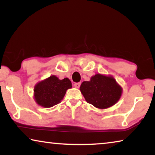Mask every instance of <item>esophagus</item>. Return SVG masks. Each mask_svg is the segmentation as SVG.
<instances>
[{
  "mask_svg": "<svg viewBox=\"0 0 155 155\" xmlns=\"http://www.w3.org/2000/svg\"><path fill=\"white\" fill-rule=\"evenodd\" d=\"M74 85L76 88H79L81 86V83H74Z\"/></svg>",
  "mask_w": 155,
  "mask_h": 155,
  "instance_id": "obj_1",
  "label": "esophagus"
}]
</instances>
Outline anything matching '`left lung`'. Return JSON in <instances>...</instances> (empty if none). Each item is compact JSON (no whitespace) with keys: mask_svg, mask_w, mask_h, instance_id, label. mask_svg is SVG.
Here are the masks:
<instances>
[{"mask_svg":"<svg viewBox=\"0 0 155 155\" xmlns=\"http://www.w3.org/2000/svg\"><path fill=\"white\" fill-rule=\"evenodd\" d=\"M80 90L85 101L96 108L107 109L117 103L122 88L111 76L96 74L90 81H83Z\"/></svg>","mask_w":155,"mask_h":155,"instance_id":"left-lung-1","label":"left lung"}]
</instances>
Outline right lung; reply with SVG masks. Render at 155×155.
I'll return each mask as SVG.
<instances>
[{"label":"right lung","mask_w":155,"mask_h":155,"mask_svg":"<svg viewBox=\"0 0 155 155\" xmlns=\"http://www.w3.org/2000/svg\"><path fill=\"white\" fill-rule=\"evenodd\" d=\"M72 87V83L68 78L60 80L52 75L37 83L34 87V99L36 103L49 108L61 103L66 91Z\"/></svg>","instance_id":"obj_1"}]
</instances>
